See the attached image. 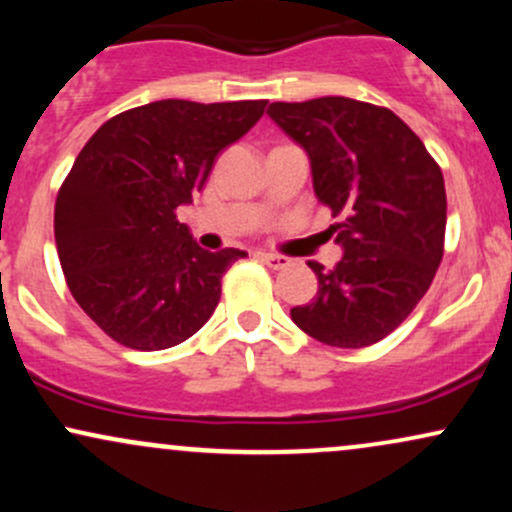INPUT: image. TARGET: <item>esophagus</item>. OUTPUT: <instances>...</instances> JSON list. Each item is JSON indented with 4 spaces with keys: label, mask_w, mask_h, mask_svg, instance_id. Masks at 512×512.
Returning <instances> with one entry per match:
<instances>
[{
    "label": "esophagus",
    "mask_w": 512,
    "mask_h": 512,
    "mask_svg": "<svg viewBox=\"0 0 512 512\" xmlns=\"http://www.w3.org/2000/svg\"><path fill=\"white\" fill-rule=\"evenodd\" d=\"M260 260L267 264V267H272V269H284V267H289V264H291L289 257L272 255V252H260Z\"/></svg>",
    "instance_id": "esophagus-1"
}]
</instances>
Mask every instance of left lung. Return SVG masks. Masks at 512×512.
<instances>
[{
    "label": "left lung",
    "instance_id": "1",
    "mask_svg": "<svg viewBox=\"0 0 512 512\" xmlns=\"http://www.w3.org/2000/svg\"><path fill=\"white\" fill-rule=\"evenodd\" d=\"M267 115L308 154L315 197L342 216L332 272L308 262L317 296L291 320L327 346L361 349L407 320L443 260L445 182L424 142L387 108L344 96L272 103Z\"/></svg>",
    "mask_w": 512,
    "mask_h": 512
}]
</instances>
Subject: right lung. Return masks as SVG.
<instances>
[{"label": "right lung", "instance_id": "1", "mask_svg": "<svg viewBox=\"0 0 512 512\" xmlns=\"http://www.w3.org/2000/svg\"><path fill=\"white\" fill-rule=\"evenodd\" d=\"M267 101H156L115 115L76 156L55 202V243L81 310L117 344L161 351L202 330L221 276L248 252L199 248L175 209Z\"/></svg>", "mask_w": 512, "mask_h": 512}]
</instances>
